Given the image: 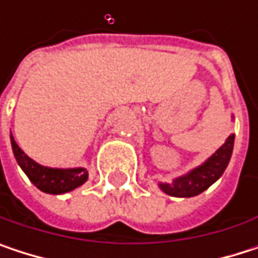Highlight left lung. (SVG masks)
<instances>
[{
    "label": "left lung",
    "mask_w": 258,
    "mask_h": 258,
    "mask_svg": "<svg viewBox=\"0 0 258 258\" xmlns=\"http://www.w3.org/2000/svg\"><path fill=\"white\" fill-rule=\"evenodd\" d=\"M233 118V116H232ZM234 134H230L226 142L200 166L180 175L172 182H160L158 186L163 192L173 197H194L208 189L214 182L221 178L232 158Z\"/></svg>",
    "instance_id": "1"
}]
</instances>
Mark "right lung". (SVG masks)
<instances>
[{"label": "right lung", "instance_id": "1", "mask_svg": "<svg viewBox=\"0 0 258 258\" xmlns=\"http://www.w3.org/2000/svg\"><path fill=\"white\" fill-rule=\"evenodd\" d=\"M10 142H12L13 155L19 167L40 191L47 194H64L73 191L75 188L83 185L88 180V172L85 167L59 169V167L41 166L32 158H29L19 148L13 136H10Z\"/></svg>", "mask_w": 258, "mask_h": 258}]
</instances>
